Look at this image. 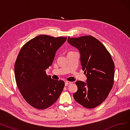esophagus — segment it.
I'll return each mask as SVG.
<instances>
[{
    "mask_svg": "<svg viewBox=\"0 0 130 130\" xmlns=\"http://www.w3.org/2000/svg\"><path fill=\"white\" fill-rule=\"evenodd\" d=\"M70 84H71V82H69V81H66L65 82V86L69 85H70Z\"/></svg>",
    "mask_w": 130,
    "mask_h": 130,
    "instance_id": "esophagus-1",
    "label": "esophagus"
}]
</instances>
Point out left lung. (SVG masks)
<instances>
[{
    "mask_svg": "<svg viewBox=\"0 0 130 130\" xmlns=\"http://www.w3.org/2000/svg\"><path fill=\"white\" fill-rule=\"evenodd\" d=\"M67 42L80 54V63L86 82L77 80V91L73 94L76 102L87 108L103 103L114 84V64L103 44L92 36L68 37Z\"/></svg>",
    "mask_w": 130,
    "mask_h": 130,
    "instance_id": "obj_1",
    "label": "left lung"
}]
</instances>
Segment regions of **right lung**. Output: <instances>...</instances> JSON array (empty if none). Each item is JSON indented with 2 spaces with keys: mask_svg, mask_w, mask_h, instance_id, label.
<instances>
[{
  "mask_svg": "<svg viewBox=\"0 0 130 130\" xmlns=\"http://www.w3.org/2000/svg\"><path fill=\"white\" fill-rule=\"evenodd\" d=\"M66 39L39 35L27 42L18 54L14 69L16 84L25 100L34 107L44 110L51 106L63 90L64 82L51 78L45 70Z\"/></svg>",
  "mask_w": 130,
  "mask_h": 130,
  "instance_id": "obj_1",
  "label": "right lung"
}]
</instances>
